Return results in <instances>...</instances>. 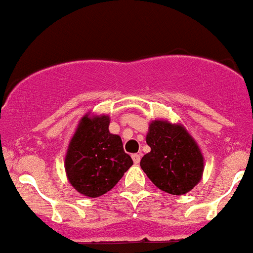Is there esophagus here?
<instances>
[{"label": "esophagus", "instance_id": "esophagus-1", "mask_svg": "<svg viewBox=\"0 0 253 253\" xmlns=\"http://www.w3.org/2000/svg\"><path fill=\"white\" fill-rule=\"evenodd\" d=\"M131 159H132V161H134V164H139L140 160H141V155H140V154H132Z\"/></svg>", "mask_w": 253, "mask_h": 253}]
</instances>
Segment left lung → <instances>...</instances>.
Returning a JSON list of instances; mask_svg holds the SVG:
<instances>
[{"instance_id": "obj_1", "label": "left lung", "mask_w": 253, "mask_h": 253, "mask_svg": "<svg viewBox=\"0 0 253 253\" xmlns=\"http://www.w3.org/2000/svg\"><path fill=\"white\" fill-rule=\"evenodd\" d=\"M146 142L151 151L144 155L140 166L157 188L181 196L201 181L203 156L183 126L164 121L152 122Z\"/></svg>"}]
</instances>
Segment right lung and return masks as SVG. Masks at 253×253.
<instances>
[{"mask_svg": "<svg viewBox=\"0 0 253 253\" xmlns=\"http://www.w3.org/2000/svg\"><path fill=\"white\" fill-rule=\"evenodd\" d=\"M109 117L84 116L67 149L65 169L70 183L86 197L111 191L132 165L121 136L109 132Z\"/></svg>", "mask_w": 253, "mask_h": 253, "instance_id": "add662e5", "label": "right lung"}]
</instances>
